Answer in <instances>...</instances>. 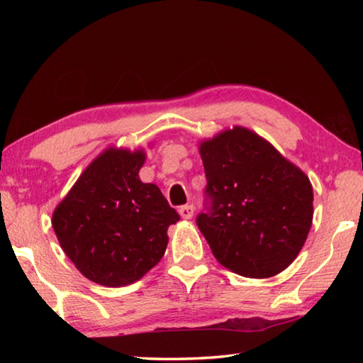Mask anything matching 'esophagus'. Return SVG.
Masks as SVG:
<instances>
[{
  "mask_svg": "<svg viewBox=\"0 0 363 363\" xmlns=\"http://www.w3.org/2000/svg\"><path fill=\"white\" fill-rule=\"evenodd\" d=\"M194 206L192 205H184V206H181L179 208V214H181V218L182 219H190L194 216Z\"/></svg>",
  "mask_w": 363,
  "mask_h": 363,
  "instance_id": "esophagus-1",
  "label": "esophagus"
}]
</instances>
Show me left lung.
I'll list each match as a JSON object with an SVG mask.
<instances>
[{
    "label": "left lung",
    "mask_w": 363,
    "mask_h": 363,
    "mask_svg": "<svg viewBox=\"0 0 363 363\" xmlns=\"http://www.w3.org/2000/svg\"><path fill=\"white\" fill-rule=\"evenodd\" d=\"M211 210L196 218L219 264L250 279H269L296 259L314 216L303 169L243 126L199 145Z\"/></svg>",
    "instance_id": "1"
}]
</instances>
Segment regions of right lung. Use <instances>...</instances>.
Listing matches in <instances>:
<instances>
[{
    "label": "right lung",
    "mask_w": 363,
    "mask_h": 363,
    "mask_svg": "<svg viewBox=\"0 0 363 363\" xmlns=\"http://www.w3.org/2000/svg\"><path fill=\"white\" fill-rule=\"evenodd\" d=\"M144 149L107 147L83 171L52 213L64 253L86 279L131 285L155 267L179 214L155 184L139 179Z\"/></svg>",
    "instance_id": "obj_1"
}]
</instances>
